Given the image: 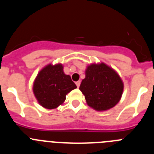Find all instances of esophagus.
Wrapping results in <instances>:
<instances>
[{
  "instance_id": "esophagus-1",
  "label": "esophagus",
  "mask_w": 154,
  "mask_h": 154,
  "mask_svg": "<svg viewBox=\"0 0 154 154\" xmlns=\"http://www.w3.org/2000/svg\"><path fill=\"white\" fill-rule=\"evenodd\" d=\"M75 84H76V85H77V87H79V85H80V84H81V81H78V82H75Z\"/></svg>"
}]
</instances>
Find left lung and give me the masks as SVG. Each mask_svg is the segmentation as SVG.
<instances>
[{
  "label": "left lung",
  "instance_id": "left-lung-1",
  "mask_svg": "<svg viewBox=\"0 0 154 154\" xmlns=\"http://www.w3.org/2000/svg\"><path fill=\"white\" fill-rule=\"evenodd\" d=\"M79 89L87 104L94 109L104 111L119 103L123 91V83L119 75L104 63L92 64L85 71V78Z\"/></svg>",
  "mask_w": 154,
  "mask_h": 154
}]
</instances>
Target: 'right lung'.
Instances as JSON below:
<instances>
[{
  "mask_svg": "<svg viewBox=\"0 0 154 154\" xmlns=\"http://www.w3.org/2000/svg\"><path fill=\"white\" fill-rule=\"evenodd\" d=\"M75 88L70 75L64 73L62 64H58L48 65L40 71L34 82L33 91L39 104L51 109L62 104L65 96Z\"/></svg>",
  "mask_w": 154,
  "mask_h": 154,
  "instance_id": "right-lung-1",
  "label": "right lung"
}]
</instances>
